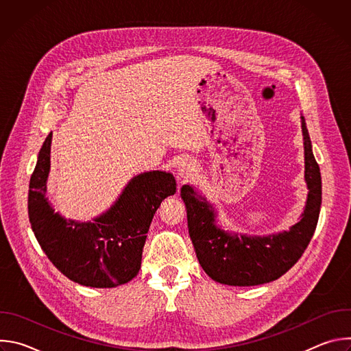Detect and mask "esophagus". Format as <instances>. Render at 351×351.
Returning a JSON list of instances; mask_svg holds the SVG:
<instances>
[{
	"label": "esophagus",
	"mask_w": 351,
	"mask_h": 351,
	"mask_svg": "<svg viewBox=\"0 0 351 351\" xmlns=\"http://www.w3.org/2000/svg\"><path fill=\"white\" fill-rule=\"evenodd\" d=\"M197 168L193 162L190 161H182L179 165H178V175L180 176L182 180H187V179H191L195 173Z\"/></svg>",
	"instance_id": "esophagus-1"
}]
</instances>
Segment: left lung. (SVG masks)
Here are the masks:
<instances>
[{"instance_id":"obj_1","label":"left lung","mask_w":351,"mask_h":351,"mask_svg":"<svg viewBox=\"0 0 351 351\" xmlns=\"http://www.w3.org/2000/svg\"><path fill=\"white\" fill-rule=\"evenodd\" d=\"M302 130L308 195L304 213L289 230L268 236L226 232L215 223L217 213L207 198L198 195L189 184L182 186L180 195L187 210L189 234L198 263L215 282L229 286L268 283L286 274L303 256L318 223L322 182L304 117H302Z\"/></svg>"}]
</instances>
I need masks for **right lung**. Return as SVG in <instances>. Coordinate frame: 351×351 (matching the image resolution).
I'll return each instance as SVG.
<instances>
[{
	"mask_svg": "<svg viewBox=\"0 0 351 351\" xmlns=\"http://www.w3.org/2000/svg\"><path fill=\"white\" fill-rule=\"evenodd\" d=\"M53 132L43 143L30 178L27 210L34 236L61 274L90 287L130 282L141 267L143 247L162 199L176 193L172 173L149 171L134 176L117 202L93 222L65 219L45 197Z\"/></svg>",
	"mask_w": 351,
	"mask_h": 351,
	"instance_id": "add662e5",
	"label": "right lung"
}]
</instances>
